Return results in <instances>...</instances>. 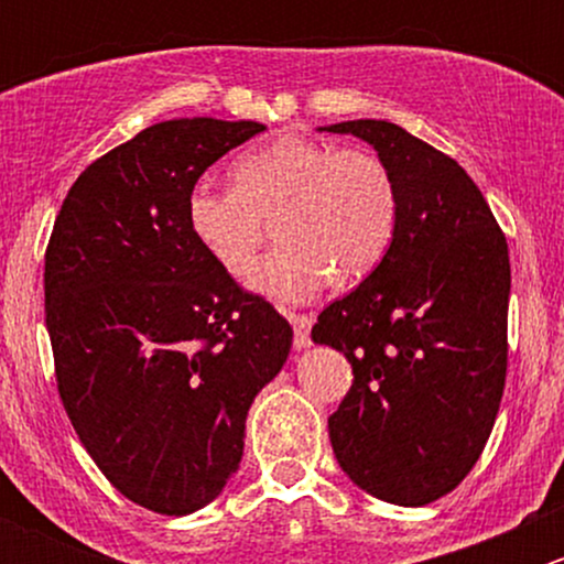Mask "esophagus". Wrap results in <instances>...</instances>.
Masks as SVG:
<instances>
[{
    "mask_svg": "<svg viewBox=\"0 0 564 564\" xmlns=\"http://www.w3.org/2000/svg\"><path fill=\"white\" fill-rule=\"evenodd\" d=\"M289 322L294 327V349H308L311 346V324L314 318L305 314H289Z\"/></svg>",
    "mask_w": 564,
    "mask_h": 564,
    "instance_id": "obj_1",
    "label": "esophagus"
}]
</instances>
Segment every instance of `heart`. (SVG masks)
Wrapping results in <instances>:
<instances>
[{
  "instance_id": "1",
  "label": "heart",
  "mask_w": 564,
  "mask_h": 564,
  "mask_svg": "<svg viewBox=\"0 0 564 564\" xmlns=\"http://www.w3.org/2000/svg\"><path fill=\"white\" fill-rule=\"evenodd\" d=\"M237 185L198 182L187 224L226 272L242 275L281 224L283 242L248 286L275 303H308L333 275L360 281L388 253L398 220L390 169L366 147L286 135L235 163Z\"/></svg>"
}]
</instances>
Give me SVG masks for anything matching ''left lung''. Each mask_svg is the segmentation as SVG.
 I'll use <instances>...</instances> for the list:
<instances>
[{"label":"left lung","instance_id":"obj_1","mask_svg":"<svg viewBox=\"0 0 564 564\" xmlns=\"http://www.w3.org/2000/svg\"><path fill=\"white\" fill-rule=\"evenodd\" d=\"M368 141L398 193L377 270L318 314L349 392L327 429L340 469L384 502L420 508L469 475L508 373L510 256L480 187L445 152L384 119L327 124Z\"/></svg>","mask_w":564,"mask_h":564}]
</instances>
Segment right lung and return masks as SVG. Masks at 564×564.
<instances>
[{
    "label": "right lung",
    "instance_id": "add662e5",
    "mask_svg": "<svg viewBox=\"0 0 564 564\" xmlns=\"http://www.w3.org/2000/svg\"><path fill=\"white\" fill-rule=\"evenodd\" d=\"M213 117L144 128L67 191L45 250L56 388L95 464L130 502L187 516L240 469L253 398L292 349L187 224L218 158L261 133Z\"/></svg>",
    "mask_w": 564,
    "mask_h": 564
}]
</instances>
